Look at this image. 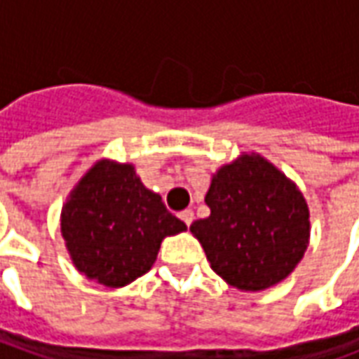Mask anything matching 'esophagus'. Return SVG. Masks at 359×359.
Wrapping results in <instances>:
<instances>
[{"label":"esophagus","instance_id":"34e87169","mask_svg":"<svg viewBox=\"0 0 359 359\" xmlns=\"http://www.w3.org/2000/svg\"><path fill=\"white\" fill-rule=\"evenodd\" d=\"M179 217L184 221V225L190 226V223L194 221V211L192 210H184V211H180L179 213Z\"/></svg>","mask_w":359,"mask_h":359}]
</instances>
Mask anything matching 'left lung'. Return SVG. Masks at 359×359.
Instances as JSON below:
<instances>
[{"label": "left lung", "mask_w": 359, "mask_h": 359, "mask_svg": "<svg viewBox=\"0 0 359 359\" xmlns=\"http://www.w3.org/2000/svg\"><path fill=\"white\" fill-rule=\"evenodd\" d=\"M210 217L190 231L211 269L246 292L286 278L309 242V210L292 180L259 154H242L211 179Z\"/></svg>", "instance_id": "obj_1"}]
</instances>
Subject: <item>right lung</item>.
I'll list each match as a JSON object with an SVG mask.
<instances>
[{
    "mask_svg": "<svg viewBox=\"0 0 359 359\" xmlns=\"http://www.w3.org/2000/svg\"><path fill=\"white\" fill-rule=\"evenodd\" d=\"M187 231L161 196L142 184L134 165L100 159L71 190L61 234L76 269L109 288L151 269L165 236Z\"/></svg>",
    "mask_w": 359,
    "mask_h": 359,
    "instance_id": "1",
    "label": "right lung"
}]
</instances>
